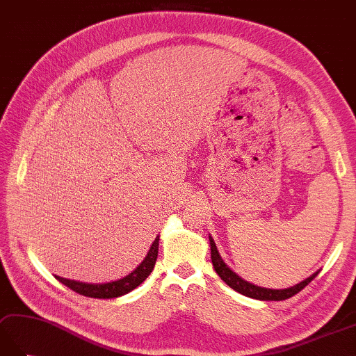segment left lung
<instances>
[{
	"label": "left lung",
	"mask_w": 356,
	"mask_h": 356,
	"mask_svg": "<svg viewBox=\"0 0 356 356\" xmlns=\"http://www.w3.org/2000/svg\"><path fill=\"white\" fill-rule=\"evenodd\" d=\"M209 243H211V259H212V266L216 268L217 275L221 277V280H225V282L230 286L234 288L235 291L241 293L247 297H252V299H258V300H285V299H290L294 294H297L299 291H302L305 286H307L311 280L318 275L317 273H314L312 276H309L308 279L302 280L300 284H297L291 288H285V290H270V288H262V286H256L250 282H245L244 279L239 277L238 275L230 270L225 261L221 259V256L217 250V245L213 243V239L209 236Z\"/></svg>",
	"instance_id": "obj_1"
}]
</instances>
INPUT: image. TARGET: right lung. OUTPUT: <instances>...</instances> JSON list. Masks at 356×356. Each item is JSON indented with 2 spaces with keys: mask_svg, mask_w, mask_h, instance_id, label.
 Masks as SVG:
<instances>
[{
  "mask_svg": "<svg viewBox=\"0 0 356 356\" xmlns=\"http://www.w3.org/2000/svg\"><path fill=\"white\" fill-rule=\"evenodd\" d=\"M158 249H159V236H156L153 241L150 250H148L145 259L139 264V266L127 275L126 277H122L120 280H115V282L109 284H83V282H77V280H70V279H63L56 276V279L66 285L70 290L76 291L80 296H86V297H92V299H113V297H120L130 293L131 290H135L136 286H139L144 280L150 276V273L154 268L156 259H158Z\"/></svg>",
  "mask_w": 356,
  "mask_h": 356,
  "instance_id": "add662e5",
  "label": "right lung"
}]
</instances>
